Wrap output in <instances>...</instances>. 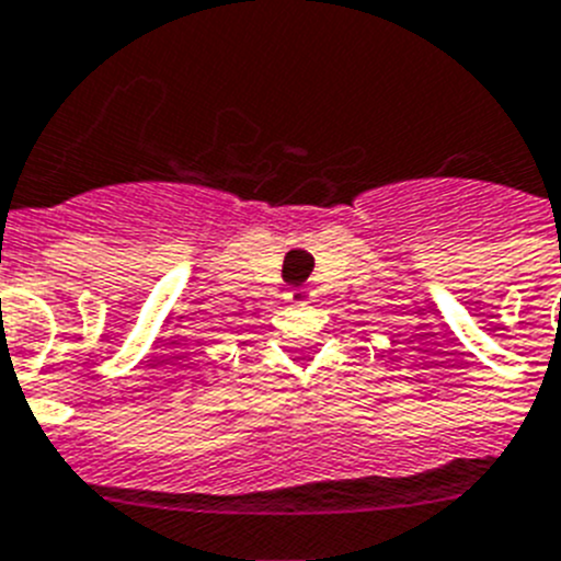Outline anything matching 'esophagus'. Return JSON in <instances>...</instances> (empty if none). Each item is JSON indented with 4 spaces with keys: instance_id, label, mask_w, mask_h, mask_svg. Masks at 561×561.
Here are the masks:
<instances>
[{
    "instance_id": "34e87169",
    "label": "esophagus",
    "mask_w": 561,
    "mask_h": 561,
    "mask_svg": "<svg viewBox=\"0 0 561 561\" xmlns=\"http://www.w3.org/2000/svg\"><path fill=\"white\" fill-rule=\"evenodd\" d=\"M313 290L310 287H290L287 290V299L294 301V305H308V301H313Z\"/></svg>"
}]
</instances>
